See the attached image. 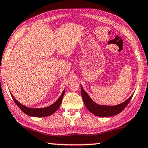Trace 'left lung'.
Returning a JSON list of instances; mask_svg holds the SVG:
<instances>
[{
    "label": "left lung",
    "mask_w": 148,
    "mask_h": 148,
    "mask_svg": "<svg viewBox=\"0 0 148 148\" xmlns=\"http://www.w3.org/2000/svg\"><path fill=\"white\" fill-rule=\"evenodd\" d=\"M81 91L83 102H84L85 107H86L87 110L90 112H91L94 115L99 117H110L118 114V113L121 112L125 108V107L127 106L133 97V95H131V97L127 100H126L125 101L118 105V106H100V105H98L94 102L90 98L88 94L85 91V90L83 89L82 87H81Z\"/></svg>",
    "instance_id": "obj_1"
}]
</instances>
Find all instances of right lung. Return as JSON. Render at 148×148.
Returning <instances> with one entry per match:
<instances>
[{"label": "right lung", "instance_id": "obj_1", "mask_svg": "<svg viewBox=\"0 0 148 148\" xmlns=\"http://www.w3.org/2000/svg\"><path fill=\"white\" fill-rule=\"evenodd\" d=\"M64 93H65V90H63V93L60 96L59 98L57 100L56 102H55L54 103L51 105L50 106L46 107L44 108H27V107L23 106L21 103H20L18 101H16L15 98L14 97V96L11 94V96L13 99L14 101L15 102V103L17 105V106L22 110L23 112H24L25 114H27L29 116L32 117H43L49 116V115H52L53 113H54L55 111L58 110L60 105L61 103L62 99H63Z\"/></svg>", "mask_w": 148, "mask_h": 148}]
</instances>
